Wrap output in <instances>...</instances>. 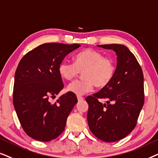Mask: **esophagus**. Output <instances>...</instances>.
Instances as JSON below:
<instances>
[{
	"label": "esophagus",
	"instance_id": "esophagus-1",
	"mask_svg": "<svg viewBox=\"0 0 158 158\" xmlns=\"http://www.w3.org/2000/svg\"><path fill=\"white\" fill-rule=\"evenodd\" d=\"M77 100H78V101H79V102H81V101H82L84 100V98L81 96H77Z\"/></svg>",
	"mask_w": 158,
	"mask_h": 158
}]
</instances>
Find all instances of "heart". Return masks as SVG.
<instances>
[{"instance_id": "1", "label": "heart", "mask_w": 158, "mask_h": 158, "mask_svg": "<svg viewBox=\"0 0 158 158\" xmlns=\"http://www.w3.org/2000/svg\"><path fill=\"white\" fill-rule=\"evenodd\" d=\"M116 64L112 58L105 57L102 52L92 49H86L78 52L74 57V64L67 60L60 63L58 67L60 75L66 80H72L82 73L83 79L71 83L67 90L78 96L89 93L95 85L104 88L112 81Z\"/></svg>"}]
</instances>
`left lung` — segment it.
Here are the masks:
<instances>
[{
    "instance_id": "obj_1",
    "label": "left lung",
    "mask_w": 158,
    "mask_h": 158,
    "mask_svg": "<svg viewBox=\"0 0 158 158\" xmlns=\"http://www.w3.org/2000/svg\"><path fill=\"white\" fill-rule=\"evenodd\" d=\"M98 46L115 52L117 66L112 81L86 98L87 121L97 138L113 142L126 137L136 127L144 102V76L135 56L125 45ZM98 98H106V103L102 104Z\"/></svg>"
}]
</instances>
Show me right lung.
<instances>
[{
  "label": "right lung",
  "instance_id": "1",
  "mask_svg": "<svg viewBox=\"0 0 158 158\" xmlns=\"http://www.w3.org/2000/svg\"><path fill=\"white\" fill-rule=\"evenodd\" d=\"M79 44L45 43L25 55L14 77L13 102L21 125L27 135L41 142L57 138L64 131L67 118L77 102L69 92L55 103L64 88L58 67Z\"/></svg>",
  "mask_w": 158,
  "mask_h": 158
}]
</instances>
